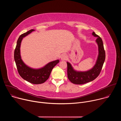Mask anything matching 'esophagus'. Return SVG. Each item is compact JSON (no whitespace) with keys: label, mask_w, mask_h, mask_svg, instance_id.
Here are the masks:
<instances>
[{"label":"esophagus","mask_w":121,"mask_h":121,"mask_svg":"<svg viewBox=\"0 0 121 121\" xmlns=\"http://www.w3.org/2000/svg\"><path fill=\"white\" fill-rule=\"evenodd\" d=\"M67 59V56L65 54H64V55H62L61 56V60L62 61L66 60Z\"/></svg>","instance_id":"esophagus-1"}]
</instances>
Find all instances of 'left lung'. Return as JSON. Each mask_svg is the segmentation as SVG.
<instances>
[{
    "label": "left lung",
    "instance_id": "left-lung-1",
    "mask_svg": "<svg viewBox=\"0 0 121 121\" xmlns=\"http://www.w3.org/2000/svg\"><path fill=\"white\" fill-rule=\"evenodd\" d=\"M92 35L97 37L96 40L98 46L99 54L96 64L94 66L86 71H77L75 70L70 63L67 62V77L72 83L75 84H84L92 81L99 75L105 59V52L101 38L94 32Z\"/></svg>",
    "mask_w": 121,
    "mask_h": 121
}]
</instances>
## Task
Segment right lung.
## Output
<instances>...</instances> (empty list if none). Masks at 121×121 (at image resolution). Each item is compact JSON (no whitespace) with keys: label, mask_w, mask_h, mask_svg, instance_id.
I'll list each match as a JSON object with an SVG mask.
<instances>
[{"label":"right lung","mask_w":121,"mask_h":121,"mask_svg":"<svg viewBox=\"0 0 121 121\" xmlns=\"http://www.w3.org/2000/svg\"><path fill=\"white\" fill-rule=\"evenodd\" d=\"M34 30H30L20 35L14 51V60L19 74L22 78L32 84H39L44 83L48 79L53 68L59 62V60L50 62L43 67L38 69L31 68L23 62L21 56V42L24 37Z\"/></svg>","instance_id":"1"}]
</instances>
